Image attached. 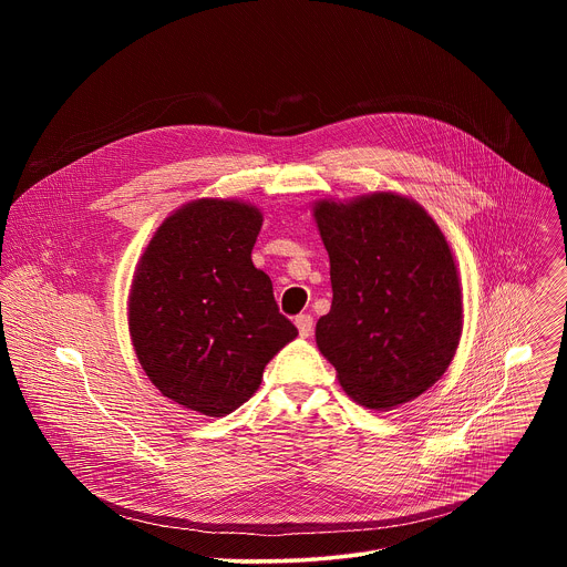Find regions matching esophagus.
<instances>
[{"mask_svg": "<svg viewBox=\"0 0 567 567\" xmlns=\"http://www.w3.org/2000/svg\"><path fill=\"white\" fill-rule=\"evenodd\" d=\"M296 328H298V332H300V337H302V339L311 337V332H313V318H311L309 313H300V316H296Z\"/></svg>", "mask_w": 567, "mask_h": 567, "instance_id": "obj_1", "label": "esophagus"}]
</instances>
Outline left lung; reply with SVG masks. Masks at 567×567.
<instances>
[{"label": "left lung", "instance_id": "left-lung-1", "mask_svg": "<svg viewBox=\"0 0 567 567\" xmlns=\"http://www.w3.org/2000/svg\"><path fill=\"white\" fill-rule=\"evenodd\" d=\"M313 217L330 254L332 309L316 343L343 390L388 411L426 392L462 334V289L440 226L413 199H322Z\"/></svg>", "mask_w": 567, "mask_h": 567}]
</instances>
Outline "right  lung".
<instances>
[{
  "label": "right lung",
  "instance_id": "right-lung-1",
  "mask_svg": "<svg viewBox=\"0 0 567 567\" xmlns=\"http://www.w3.org/2000/svg\"><path fill=\"white\" fill-rule=\"evenodd\" d=\"M256 206L197 199L161 224L130 291V337L161 394L224 417L262 381L298 330L278 311L271 278L254 267Z\"/></svg>",
  "mask_w": 567,
  "mask_h": 567
}]
</instances>
